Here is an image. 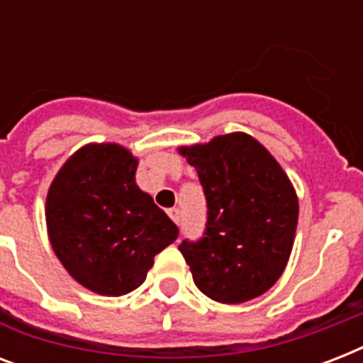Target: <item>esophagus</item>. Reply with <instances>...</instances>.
I'll return each mask as SVG.
<instances>
[{
  "mask_svg": "<svg viewBox=\"0 0 363 363\" xmlns=\"http://www.w3.org/2000/svg\"><path fill=\"white\" fill-rule=\"evenodd\" d=\"M167 215H169V218L175 222V224H179V222H181V211L179 209H169L167 211Z\"/></svg>",
  "mask_w": 363,
  "mask_h": 363,
  "instance_id": "1",
  "label": "esophagus"
}]
</instances>
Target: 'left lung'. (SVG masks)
<instances>
[{"label": "left lung", "mask_w": 363, "mask_h": 363, "mask_svg": "<svg viewBox=\"0 0 363 363\" xmlns=\"http://www.w3.org/2000/svg\"><path fill=\"white\" fill-rule=\"evenodd\" d=\"M196 167L207 198V228L179 250L194 282L218 303H245L265 294L292 252L299 203L288 175L252 135L233 131L179 147Z\"/></svg>", "instance_id": "8db88e82"}]
</instances>
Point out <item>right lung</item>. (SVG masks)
Instances as JSON below:
<instances>
[{"instance_id":"obj_1","label":"right lung","mask_w":363,"mask_h":363,"mask_svg":"<svg viewBox=\"0 0 363 363\" xmlns=\"http://www.w3.org/2000/svg\"><path fill=\"white\" fill-rule=\"evenodd\" d=\"M139 160L116 143H90L71 154L48 188L45 216L65 271L99 296L141 286L154 256L179 228L135 182Z\"/></svg>"}]
</instances>
